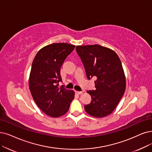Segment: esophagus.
Wrapping results in <instances>:
<instances>
[{
    "label": "esophagus",
    "instance_id": "esophagus-1",
    "mask_svg": "<svg viewBox=\"0 0 152 152\" xmlns=\"http://www.w3.org/2000/svg\"><path fill=\"white\" fill-rule=\"evenodd\" d=\"M75 92L76 94H82V91H76V90H75Z\"/></svg>",
    "mask_w": 152,
    "mask_h": 152
}]
</instances>
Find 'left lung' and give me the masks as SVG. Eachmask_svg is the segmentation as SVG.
I'll list each match as a JSON object with an SVG mask.
<instances>
[{"instance_id":"left-lung-1","label":"left lung","mask_w":152,"mask_h":152,"mask_svg":"<svg viewBox=\"0 0 152 152\" xmlns=\"http://www.w3.org/2000/svg\"><path fill=\"white\" fill-rule=\"evenodd\" d=\"M76 51L88 79L96 78L95 89L87 92L92 101L84 106L85 110L96 118L106 117L113 112L125 93L126 78L122 62L113 50L97 44L78 45Z\"/></svg>"}]
</instances>
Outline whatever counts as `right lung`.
<instances>
[{
	"instance_id": "1",
	"label": "right lung",
	"mask_w": 152,
	"mask_h": 152,
	"mask_svg": "<svg viewBox=\"0 0 152 152\" xmlns=\"http://www.w3.org/2000/svg\"><path fill=\"white\" fill-rule=\"evenodd\" d=\"M75 45L54 43L42 48L33 60L29 76V89L40 110L53 118L61 117L68 112L74 99L72 90L58 87L62 81L60 68Z\"/></svg>"
}]
</instances>
